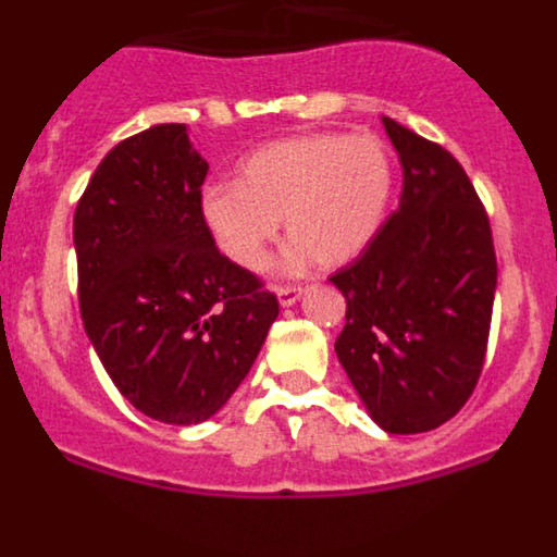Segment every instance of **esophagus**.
Masks as SVG:
<instances>
[{
	"label": "esophagus",
	"instance_id": "esophagus-1",
	"mask_svg": "<svg viewBox=\"0 0 557 557\" xmlns=\"http://www.w3.org/2000/svg\"><path fill=\"white\" fill-rule=\"evenodd\" d=\"M304 287H293V284H282V287H275V295H278V304L282 307H293L298 298H301Z\"/></svg>",
	"mask_w": 557,
	"mask_h": 557
}]
</instances>
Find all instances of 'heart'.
I'll use <instances>...</instances> for the list:
<instances>
[{
  "label": "heart",
  "mask_w": 557,
  "mask_h": 557,
  "mask_svg": "<svg viewBox=\"0 0 557 557\" xmlns=\"http://www.w3.org/2000/svg\"><path fill=\"white\" fill-rule=\"evenodd\" d=\"M393 159L376 136L312 133L273 141L236 166L234 186L200 195V218L236 268L256 270L284 220L289 262L321 268L354 262L385 223Z\"/></svg>",
  "instance_id": "b5f03b06"
}]
</instances>
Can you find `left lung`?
Instances as JSON below:
<instances>
[{"mask_svg": "<svg viewBox=\"0 0 557 557\" xmlns=\"http://www.w3.org/2000/svg\"><path fill=\"white\" fill-rule=\"evenodd\" d=\"M405 170L398 209L329 278L346 298L334 351L391 435L446 424L474 393L488 348L496 253L488 214L449 150L387 120Z\"/></svg>", "mask_w": 557, "mask_h": 557, "instance_id": "1", "label": "left lung"}]
</instances>
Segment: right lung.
I'll return each mask as SVG.
<instances>
[{
  "instance_id": "obj_1",
  "label": "right lung",
  "mask_w": 557,
  "mask_h": 557,
  "mask_svg": "<svg viewBox=\"0 0 557 557\" xmlns=\"http://www.w3.org/2000/svg\"><path fill=\"white\" fill-rule=\"evenodd\" d=\"M206 172L186 125H152L108 152L75 211L83 329L116 391L175 426L228 401L278 318L206 231Z\"/></svg>"
}]
</instances>
